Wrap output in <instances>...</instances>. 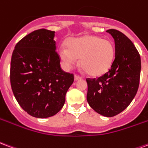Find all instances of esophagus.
<instances>
[{"mask_svg":"<svg viewBox=\"0 0 148 148\" xmlns=\"http://www.w3.org/2000/svg\"><path fill=\"white\" fill-rule=\"evenodd\" d=\"M80 79H82V77H81V76L77 75V74H75V75H74V80L77 81V80H80Z\"/></svg>","mask_w":148,"mask_h":148,"instance_id":"34e87169","label":"esophagus"}]
</instances>
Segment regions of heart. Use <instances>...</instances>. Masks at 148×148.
Masks as SVG:
<instances>
[{"mask_svg": "<svg viewBox=\"0 0 148 148\" xmlns=\"http://www.w3.org/2000/svg\"><path fill=\"white\" fill-rule=\"evenodd\" d=\"M58 55L67 69L72 67L79 58V64L86 73L97 77L106 74L112 66L115 47L109 39L88 35L68 40L67 47H60Z\"/></svg>", "mask_w": 148, "mask_h": 148, "instance_id": "1", "label": "heart"}]
</instances>
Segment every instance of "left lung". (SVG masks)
<instances>
[{"instance_id":"1","label":"left lung","mask_w":148,"mask_h":148,"mask_svg":"<svg viewBox=\"0 0 148 148\" xmlns=\"http://www.w3.org/2000/svg\"><path fill=\"white\" fill-rule=\"evenodd\" d=\"M114 39L115 58L109 71L97 78H86L87 101L97 113L112 117L130 105L139 88L141 60L139 52L120 31H106Z\"/></svg>"}]
</instances>
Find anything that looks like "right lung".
<instances>
[{
	"label": "right lung",
	"mask_w": 148,
	"mask_h": 148,
	"mask_svg": "<svg viewBox=\"0 0 148 148\" xmlns=\"http://www.w3.org/2000/svg\"><path fill=\"white\" fill-rule=\"evenodd\" d=\"M54 37L53 31H34L16 43L12 55V90L21 108L34 117L60 111L74 82V74L61 69Z\"/></svg>",
	"instance_id": "right-lung-1"
}]
</instances>
